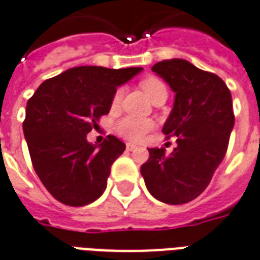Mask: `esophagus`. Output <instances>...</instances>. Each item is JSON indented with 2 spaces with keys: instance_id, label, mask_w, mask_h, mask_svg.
I'll return each mask as SVG.
<instances>
[{
  "instance_id": "1",
  "label": "esophagus",
  "mask_w": 260,
  "mask_h": 260,
  "mask_svg": "<svg viewBox=\"0 0 260 260\" xmlns=\"http://www.w3.org/2000/svg\"><path fill=\"white\" fill-rule=\"evenodd\" d=\"M135 149H138V146L134 145V143H126V150L128 151H134Z\"/></svg>"
}]
</instances>
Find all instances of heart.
Masks as SVG:
<instances>
[{
	"mask_svg": "<svg viewBox=\"0 0 260 260\" xmlns=\"http://www.w3.org/2000/svg\"><path fill=\"white\" fill-rule=\"evenodd\" d=\"M140 85H142V89L145 91V93L149 96L150 99L154 96L155 92L165 88L162 82L157 80V78H153V77L143 80ZM121 99H122V88H118L114 92V96H113V107L118 106ZM151 128H153V121L147 120V118H136V117H124L115 125L117 132L121 136H124V138L129 140H140L149 131H151Z\"/></svg>",
	"mask_w": 260,
	"mask_h": 260,
	"instance_id": "1",
	"label": "heart"
}]
</instances>
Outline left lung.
Segmentation results:
<instances>
[{
	"label": "left lung",
	"instance_id": "obj_1",
	"mask_svg": "<svg viewBox=\"0 0 260 260\" xmlns=\"http://www.w3.org/2000/svg\"><path fill=\"white\" fill-rule=\"evenodd\" d=\"M151 70L175 92L162 132L176 136L178 146L171 155L149 149L140 174L155 200L186 204L207 189L224 158L234 126L232 93L222 78L184 59L158 61Z\"/></svg>",
	"mask_w": 260,
	"mask_h": 260
}]
</instances>
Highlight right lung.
I'll return each mask as SVG.
<instances>
[{
    "mask_svg": "<svg viewBox=\"0 0 260 260\" xmlns=\"http://www.w3.org/2000/svg\"><path fill=\"white\" fill-rule=\"evenodd\" d=\"M142 70L73 67L42 82L28 99L23 134L38 178L57 201L82 207L105 193L125 145L113 135L92 145L86 135L109 114L117 88Z\"/></svg>",
    "mask_w": 260,
    "mask_h": 260,
    "instance_id": "right-lung-1",
    "label": "right lung"
}]
</instances>
